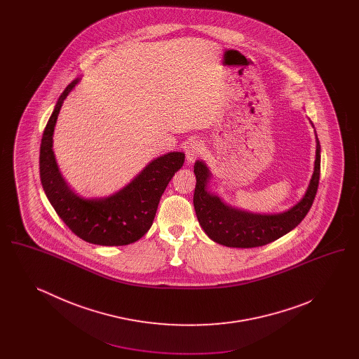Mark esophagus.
I'll return each mask as SVG.
<instances>
[{
  "label": "esophagus",
  "mask_w": 359,
  "mask_h": 359,
  "mask_svg": "<svg viewBox=\"0 0 359 359\" xmlns=\"http://www.w3.org/2000/svg\"><path fill=\"white\" fill-rule=\"evenodd\" d=\"M203 152V144L199 140L189 141L186 147V158L188 163H194Z\"/></svg>",
  "instance_id": "1"
}]
</instances>
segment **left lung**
<instances>
[{
	"mask_svg": "<svg viewBox=\"0 0 359 359\" xmlns=\"http://www.w3.org/2000/svg\"><path fill=\"white\" fill-rule=\"evenodd\" d=\"M196 186L194 207L205 234L229 248H257L285 236L302 222L315 201L320 177V145H316L315 171L304 198L288 211L274 215H258L234 210L205 191L210 172L202 161L194 165Z\"/></svg>",
	"mask_w": 359,
	"mask_h": 359,
	"instance_id": "8db88e82",
	"label": "left lung"
}]
</instances>
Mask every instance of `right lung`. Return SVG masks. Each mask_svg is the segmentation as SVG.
Segmentation results:
<instances>
[{
  "label": "right lung",
  "instance_id": "obj_1",
  "mask_svg": "<svg viewBox=\"0 0 359 359\" xmlns=\"http://www.w3.org/2000/svg\"><path fill=\"white\" fill-rule=\"evenodd\" d=\"M78 79L60 94L46 125L40 145V180L56 214L79 238L94 245L122 246L136 242L151 229L161 195L175 172L184 164V154L171 152L154 160L120 192L104 199H83L65 183L52 151V135L63 101Z\"/></svg>",
  "mask_w": 359,
  "mask_h": 359
}]
</instances>
